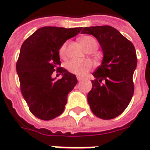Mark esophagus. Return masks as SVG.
<instances>
[{"label": "esophagus", "mask_w": 150, "mask_h": 150, "mask_svg": "<svg viewBox=\"0 0 150 150\" xmlns=\"http://www.w3.org/2000/svg\"><path fill=\"white\" fill-rule=\"evenodd\" d=\"M77 81H81L83 80V78H81V77H79V76H77Z\"/></svg>", "instance_id": "1"}]
</instances>
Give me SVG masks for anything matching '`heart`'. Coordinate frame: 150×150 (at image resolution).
I'll use <instances>...</instances> for the list:
<instances>
[{
  "label": "heart",
  "mask_w": 150,
  "mask_h": 150,
  "mask_svg": "<svg viewBox=\"0 0 150 150\" xmlns=\"http://www.w3.org/2000/svg\"><path fill=\"white\" fill-rule=\"evenodd\" d=\"M81 46L82 47L85 51L89 50H94L98 47V41L94 37L90 35H86L81 37L79 40ZM67 49V43H64L62 46L60 47L59 54L61 57H64L65 55ZM67 70L71 73H73L77 76H84L90 71L92 67L93 64L90 60H73L69 61L66 64Z\"/></svg>",
  "instance_id": "1"
}]
</instances>
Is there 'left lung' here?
Listing matches in <instances>:
<instances>
[{
	"instance_id": "8db88e82",
	"label": "left lung",
	"mask_w": 150,
	"mask_h": 150,
	"mask_svg": "<svg viewBox=\"0 0 150 150\" xmlns=\"http://www.w3.org/2000/svg\"><path fill=\"white\" fill-rule=\"evenodd\" d=\"M81 34L94 36L103 52L101 65L93 73L95 79L87 95L88 103L97 117L114 119L127 108L134 93L132 77L137 64L135 47L112 26L84 27Z\"/></svg>"
}]
</instances>
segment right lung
<instances>
[{"label": "right lung", "mask_w": 150, "mask_h": 150, "mask_svg": "<svg viewBox=\"0 0 150 150\" xmlns=\"http://www.w3.org/2000/svg\"><path fill=\"white\" fill-rule=\"evenodd\" d=\"M81 29L41 27L21 47L16 64L21 92L30 111L42 120H51L63 113L68 94L77 83L74 74L59 67V50ZM54 71L62 74V78L52 79Z\"/></svg>", "instance_id": "1"}]
</instances>
